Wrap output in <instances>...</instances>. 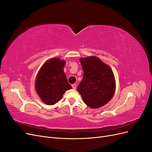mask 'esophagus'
Wrapping results in <instances>:
<instances>
[{
    "label": "esophagus",
    "mask_w": 152,
    "mask_h": 152,
    "mask_svg": "<svg viewBox=\"0 0 152 152\" xmlns=\"http://www.w3.org/2000/svg\"><path fill=\"white\" fill-rule=\"evenodd\" d=\"M72 87H73V89H76V87H77V84H72Z\"/></svg>",
    "instance_id": "obj_1"
}]
</instances>
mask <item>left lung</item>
Instances as JSON below:
<instances>
[{
  "label": "left lung",
  "mask_w": 152,
  "mask_h": 152,
  "mask_svg": "<svg viewBox=\"0 0 152 152\" xmlns=\"http://www.w3.org/2000/svg\"><path fill=\"white\" fill-rule=\"evenodd\" d=\"M84 75L77 87L83 102L90 108H98L111 99L115 81L111 68L95 56L80 59Z\"/></svg>",
  "instance_id": "obj_1"
}]
</instances>
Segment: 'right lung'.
I'll list each match as a JSON object with an SVG mask.
<instances>
[{
    "label": "right lung",
    "mask_w": 152,
    "mask_h": 152,
    "mask_svg": "<svg viewBox=\"0 0 152 152\" xmlns=\"http://www.w3.org/2000/svg\"><path fill=\"white\" fill-rule=\"evenodd\" d=\"M65 61L52 58L41 67L37 76L35 89L43 102L52 105L58 102L72 86L63 72Z\"/></svg>",
    "instance_id": "1"
}]
</instances>
